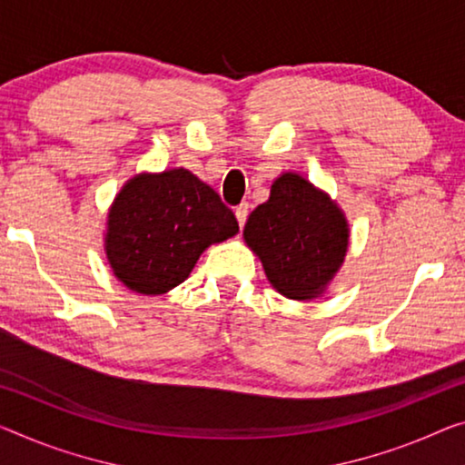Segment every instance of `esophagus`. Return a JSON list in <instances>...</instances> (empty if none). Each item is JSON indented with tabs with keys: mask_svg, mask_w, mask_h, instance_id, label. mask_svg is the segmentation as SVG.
Listing matches in <instances>:
<instances>
[{
	"mask_svg": "<svg viewBox=\"0 0 465 465\" xmlns=\"http://www.w3.org/2000/svg\"><path fill=\"white\" fill-rule=\"evenodd\" d=\"M247 213H249V203H241V205H237V208H234V216H237V223H239L241 228H242V224H245Z\"/></svg>",
	"mask_w": 465,
	"mask_h": 465,
	"instance_id": "34e87169",
	"label": "esophagus"
}]
</instances>
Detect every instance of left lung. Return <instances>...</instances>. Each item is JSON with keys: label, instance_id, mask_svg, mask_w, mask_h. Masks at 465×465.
Returning a JSON list of instances; mask_svg holds the SVG:
<instances>
[{"label": "left lung", "instance_id": "obj_1", "mask_svg": "<svg viewBox=\"0 0 465 465\" xmlns=\"http://www.w3.org/2000/svg\"><path fill=\"white\" fill-rule=\"evenodd\" d=\"M349 223L337 202L297 173H282L242 228L270 284L295 302L322 297L349 252Z\"/></svg>", "mask_w": 465, "mask_h": 465}]
</instances>
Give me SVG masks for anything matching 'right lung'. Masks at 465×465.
Here are the masks:
<instances>
[{
	"label": "right lung",
	"instance_id": "obj_1",
	"mask_svg": "<svg viewBox=\"0 0 465 465\" xmlns=\"http://www.w3.org/2000/svg\"><path fill=\"white\" fill-rule=\"evenodd\" d=\"M239 232L210 184L184 168L128 178L108 210L104 252L114 276L141 295L187 281L205 249Z\"/></svg>",
	"mask_w": 465,
	"mask_h": 465
}]
</instances>
